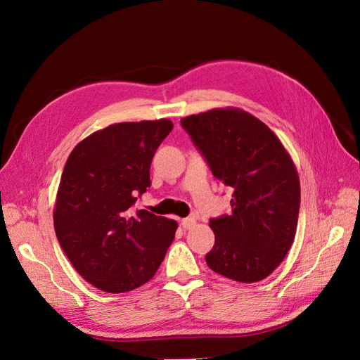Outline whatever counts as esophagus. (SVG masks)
Masks as SVG:
<instances>
[{
    "instance_id": "34e87169",
    "label": "esophagus",
    "mask_w": 360,
    "mask_h": 360,
    "mask_svg": "<svg viewBox=\"0 0 360 360\" xmlns=\"http://www.w3.org/2000/svg\"><path fill=\"white\" fill-rule=\"evenodd\" d=\"M195 225H197V219L195 217H184V219H181V226L184 228V230H191V228H193Z\"/></svg>"
}]
</instances>
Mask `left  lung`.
Masks as SVG:
<instances>
[{"instance_id": "8db88e82", "label": "left lung", "mask_w": 360, "mask_h": 360, "mask_svg": "<svg viewBox=\"0 0 360 360\" xmlns=\"http://www.w3.org/2000/svg\"><path fill=\"white\" fill-rule=\"evenodd\" d=\"M180 123L213 176L234 191L231 213L210 219L214 245L207 266L245 284L267 278L296 236L300 183L290 155L263 122L242 110H212Z\"/></svg>"}]
</instances>
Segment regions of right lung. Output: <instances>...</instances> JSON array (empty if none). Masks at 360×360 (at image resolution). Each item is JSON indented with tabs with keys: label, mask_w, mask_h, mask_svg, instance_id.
<instances>
[{
	"label": "right lung",
	"mask_w": 360,
	"mask_h": 360,
	"mask_svg": "<svg viewBox=\"0 0 360 360\" xmlns=\"http://www.w3.org/2000/svg\"><path fill=\"white\" fill-rule=\"evenodd\" d=\"M172 130L169 120L118 123L86 136L63 169L53 226L76 271L106 292H124L155 276L177 222L132 210L150 188V165Z\"/></svg>",
	"instance_id": "1"
}]
</instances>
